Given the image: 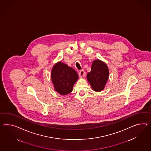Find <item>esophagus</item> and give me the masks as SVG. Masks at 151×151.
I'll return each instance as SVG.
<instances>
[{
	"label": "esophagus",
	"instance_id": "obj_1",
	"mask_svg": "<svg viewBox=\"0 0 151 151\" xmlns=\"http://www.w3.org/2000/svg\"><path fill=\"white\" fill-rule=\"evenodd\" d=\"M79 77L84 78L85 76V72L84 70H81L79 72Z\"/></svg>",
	"mask_w": 151,
	"mask_h": 151
}]
</instances>
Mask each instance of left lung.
Here are the masks:
<instances>
[{
	"mask_svg": "<svg viewBox=\"0 0 151 151\" xmlns=\"http://www.w3.org/2000/svg\"><path fill=\"white\" fill-rule=\"evenodd\" d=\"M109 70L106 63L100 60H94L91 72L87 74V80L93 91L100 92L104 89L109 78Z\"/></svg>",
	"mask_w": 151,
	"mask_h": 151,
	"instance_id": "left-lung-1",
	"label": "left lung"
}]
</instances>
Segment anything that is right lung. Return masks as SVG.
<instances>
[{
  "label": "right lung",
  "instance_id": "obj_1",
  "mask_svg": "<svg viewBox=\"0 0 151 151\" xmlns=\"http://www.w3.org/2000/svg\"><path fill=\"white\" fill-rule=\"evenodd\" d=\"M51 77L55 90L61 95H66L72 91L78 75L73 68L59 61L53 66Z\"/></svg>",
  "mask_w": 151,
  "mask_h": 151
}]
</instances>
